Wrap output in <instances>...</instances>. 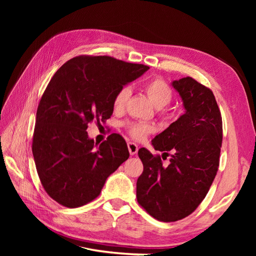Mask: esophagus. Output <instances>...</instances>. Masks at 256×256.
I'll return each mask as SVG.
<instances>
[{
	"instance_id": "obj_1",
	"label": "esophagus",
	"mask_w": 256,
	"mask_h": 256,
	"mask_svg": "<svg viewBox=\"0 0 256 256\" xmlns=\"http://www.w3.org/2000/svg\"><path fill=\"white\" fill-rule=\"evenodd\" d=\"M128 150H129V152H130L131 156H134V154H136L138 152V145H136V143L129 142V143H128Z\"/></svg>"
}]
</instances>
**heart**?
Instances as JSON below:
<instances>
[{"label":"heart","mask_w":256,"mask_h":256,"mask_svg":"<svg viewBox=\"0 0 256 256\" xmlns=\"http://www.w3.org/2000/svg\"><path fill=\"white\" fill-rule=\"evenodd\" d=\"M144 90L146 92L147 96L150 98L152 104L159 108V112L161 114H166L162 108L171 102L173 98V90L171 86L164 79L154 78L144 84ZM129 96L130 88L128 86H124L118 90L113 98L114 110L122 111L125 108ZM125 128L129 136L136 141H142L147 138V136L154 132V127L152 125L141 122H128L125 125Z\"/></svg>","instance_id":"obj_1"}]
</instances>
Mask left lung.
I'll return each instance as SVG.
<instances>
[{
	"instance_id": "8db88e82",
	"label": "left lung",
	"mask_w": 256,
	"mask_h": 256,
	"mask_svg": "<svg viewBox=\"0 0 256 256\" xmlns=\"http://www.w3.org/2000/svg\"><path fill=\"white\" fill-rule=\"evenodd\" d=\"M184 114L152 141L154 148L138 150L143 173L136 182V200L152 218L174 222L191 214L205 198L219 168L222 118L210 88L191 76L173 81ZM171 151L172 154H168Z\"/></svg>"
}]
</instances>
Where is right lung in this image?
<instances>
[{
  "label": "right lung",
  "mask_w": 256,
  "mask_h": 256,
  "mask_svg": "<svg viewBox=\"0 0 256 256\" xmlns=\"http://www.w3.org/2000/svg\"><path fill=\"white\" fill-rule=\"evenodd\" d=\"M148 66L111 56H76L54 74L37 108L32 150L48 196L68 208L95 200L129 158L125 140L113 134L99 146L88 138L92 122L113 113V98Z\"/></svg>",
  "instance_id": "obj_1"
}]
</instances>
